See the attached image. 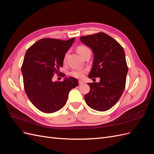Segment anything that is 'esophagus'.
I'll use <instances>...</instances> for the list:
<instances>
[{
    "mask_svg": "<svg viewBox=\"0 0 154 154\" xmlns=\"http://www.w3.org/2000/svg\"><path fill=\"white\" fill-rule=\"evenodd\" d=\"M78 83H79V85H82V84H83V81H82V80H80L78 82Z\"/></svg>",
    "mask_w": 154,
    "mask_h": 154,
    "instance_id": "34e87169",
    "label": "esophagus"
}]
</instances>
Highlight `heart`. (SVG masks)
Returning <instances> with one entry per match:
<instances>
[{"mask_svg":"<svg viewBox=\"0 0 154 154\" xmlns=\"http://www.w3.org/2000/svg\"><path fill=\"white\" fill-rule=\"evenodd\" d=\"M87 49H88V48L87 47H85V46H83V45L78 46V47L77 48L78 53L80 56ZM85 72H86L85 70L80 69H76V70H74V71H72L71 74L72 76L76 77L77 78H82L83 77V76H84V74Z\"/></svg>","mask_w":154,"mask_h":154,"instance_id":"1","label":"heart"}]
</instances>
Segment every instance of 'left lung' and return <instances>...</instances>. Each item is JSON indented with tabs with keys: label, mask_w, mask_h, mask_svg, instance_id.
Returning <instances> with one entry per match:
<instances>
[{
	"label": "left lung",
	"mask_w": 154,
	"mask_h": 154,
	"mask_svg": "<svg viewBox=\"0 0 154 154\" xmlns=\"http://www.w3.org/2000/svg\"><path fill=\"white\" fill-rule=\"evenodd\" d=\"M80 40L94 54L88 78H100L98 83H87L91 89L85 95V102L92 109L106 111L117 103L125 89L128 67L124 49L104 32L83 36Z\"/></svg>",
	"instance_id": "8db88e82"
}]
</instances>
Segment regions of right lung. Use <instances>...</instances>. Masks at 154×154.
<instances>
[{"mask_svg": "<svg viewBox=\"0 0 154 154\" xmlns=\"http://www.w3.org/2000/svg\"><path fill=\"white\" fill-rule=\"evenodd\" d=\"M74 40L43 38L26 51L21 69L24 89L31 103L43 112L61 109L70 91L78 85V80L73 77L64 78L63 82L52 80L54 74L63 66L65 54Z\"/></svg>", "mask_w": 154, "mask_h": 154, "instance_id": "1", "label": "right lung"}]
</instances>
